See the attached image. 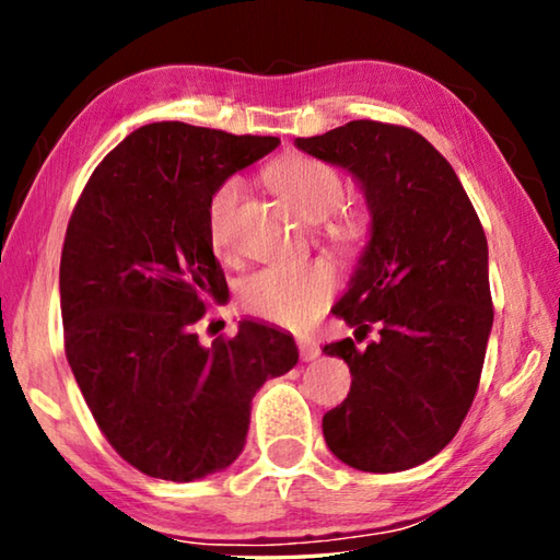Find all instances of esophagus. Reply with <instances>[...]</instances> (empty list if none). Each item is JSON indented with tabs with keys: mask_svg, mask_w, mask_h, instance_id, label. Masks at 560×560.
I'll return each instance as SVG.
<instances>
[{
	"mask_svg": "<svg viewBox=\"0 0 560 560\" xmlns=\"http://www.w3.org/2000/svg\"><path fill=\"white\" fill-rule=\"evenodd\" d=\"M299 353H301V360H316L318 355H320V348H318V343L316 340H311V338H299Z\"/></svg>",
	"mask_w": 560,
	"mask_h": 560,
	"instance_id": "obj_1",
	"label": "esophagus"
}]
</instances>
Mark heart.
<instances>
[{
    "instance_id": "heart-1",
    "label": "heart",
    "mask_w": 560,
    "mask_h": 560,
    "mask_svg": "<svg viewBox=\"0 0 560 560\" xmlns=\"http://www.w3.org/2000/svg\"><path fill=\"white\" fill-rule=\"evenodd\" d=\"M269 183L306 222H320L343 200V179L334 167L314 158L291 155L269 167ZM244 183L226 177L207 202V234L217 252H226L232 240L234 212ZM368 220L360 212H340L326 224V234L340 246H358L365 240ZM336 291V273L328 264H279L267 267L242 283V303L252 314L273 324L301 328L314 320Z\"/></svg>"
}]
</instances>
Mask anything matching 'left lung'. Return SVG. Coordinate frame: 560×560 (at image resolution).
<instances>
[{"label": "left lung", "instance_id": "1", "mask_svg": "<svg viewBox=\"0 0 560 560\" xmlns=\"http://www.w3.org/2000/svg\"><path fill=\"white\" fill-rule=\"evenodd\" d=\"M293 145L346 170L371 212L334 314L381 338L324 346L353 375L324 415L326 444L360 471L417 467L452 442L479 387L494 324L485 230L452 165L410 128L350 120Z\"/></svg>", "mask_w": 560, "mask_h": 560}]
</instances>
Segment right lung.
<instances>
[{
  "label": "right lung",
  "mask_w": 560,
  "mask_h": 560,
  "mask_svg": "<svg viewBox=\"0 0 560 560\" xmlns=\"http://www.w3.org/2000/svg\"><path fill=\"white\" fill-rule=\"evenodd\" d=\"M277 145L150 122L103 158L71 214L59 271L66 358L113 450L148 477L195 481L230 467L252 397L299 363L293 336L254 318L212 346L195 334L205 301L230 299L207 202Z\"/></svg>",
  "instance_id": "1"
}]
</instances>
